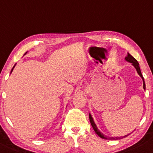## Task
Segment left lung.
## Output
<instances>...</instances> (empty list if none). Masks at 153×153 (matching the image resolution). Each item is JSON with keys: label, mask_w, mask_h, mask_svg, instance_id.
Instances as JSON below:
<instances>
[{"label": "left lung", "mask_w": 153, "mask_h": 153, "mask_svg": "<svg viewBox=\"0 0 153 153\" xmlns=\"http://www.w3.org/2000/svg\"><path fill=\"white\" fill-rule=\"evenodd\" d=\"M125 60H126V61H128V62L131 63L132 65H133V66L136 68L137 70V72L138 73V74L140 75V76H141V78L142 79V81H143V88L144 90H145V81H144V78L143 76H142V74L141 73V70H140V64H139V63L137 62V61L136 59H135L133 57V56H131V55L129 53H127V56L125 57ZM89 118H90V121L91 123V125H92V128H93L94 131H95V133L97 134L98 136L100 137V138L102 139H105V140H121V139L122 138H124V137H127L128 135H129L130 134H128L127 135H125V136H123V137H108L106 136V135H104L102 133L100 130L97 128V126H96L95 121H94L93 118H92V116H91L90 114H89Z\"/></svg>", "instance_id": "left-lung-1"}]
</instances>
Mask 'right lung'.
<instances>
[{"mask_svg": "<svg viewBox=\"0 0 153 153\" xmlns=\"http://www.w3.org/2000/svg\"><path fill=\"white\" fill-rule=\"evenodd\" d=\"M27 52H26V53H25V55H26V54H27ZM15 66H16V64H15V65H14V66H13V68H12V69H11V72H12V71H13V68H14V67H15Z\"/></svg>", "mask_w": 153, "mask_h": 153, "instance_id": "right-lung-1", "label": "right lung"}]
</instances>
